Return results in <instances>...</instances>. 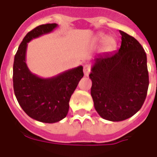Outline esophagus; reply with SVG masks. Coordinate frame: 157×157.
<instances>
[{"mask_svg":"<svg viewBox=\"0 0 157 157\" xmlns=\"http://www.w3.org/2000/svg\"><path fill=\"white\" fill-rule=\"evenodd\" d=\"M90 65H88V64H86L83 67V74L85 76H88V74H90Z\"/></svg>","mask_w":157,"mask_h":157,"instance_id":"34e87169","label":"esophagus"}]
</instances>
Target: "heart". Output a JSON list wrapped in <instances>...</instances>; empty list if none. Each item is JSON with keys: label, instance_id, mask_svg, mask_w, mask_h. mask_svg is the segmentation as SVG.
<instances>
[{"label": "heart", "instance_id": "1", "mask_svg": "<svg viewBox=\"0 0 157 157\" xmlns=\"http://www.w3.org/2000/svg\"><path fill=\"white\" fill-rule=\"evenodd\" d=\"M97 42H99V43H102V42H105V49L107 50H110V49H113L114 47L116 46V41L112 37H106L105 35H100L98 38L97 39Z\"/></svg>", "mask_w": 157, "mask_h": 157}]
</instances>
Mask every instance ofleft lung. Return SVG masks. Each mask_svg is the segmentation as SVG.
I'll list each match as a JSON object with an SVG mask.
<instances>
[{
  "mask_svg": "<svg viewBox=\"0 0 157 157\" xmlns=\"http://www.w3.org/2000/svg\"><path fill=\"white\" fill-rule=\"evenodd\" d=\"M119 32L120 49L96 55L89 74L94 108L101 117L112 122L136 114L144 103L149 85L144 49L134 37Z\"/></svg>",
  "mask_w": 157,
  "mask_h": 157,
  "instance_id": "8db88e82",
  "label": "left lung"
}]
</instances>
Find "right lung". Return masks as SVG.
<instances>
[{
	"mask_svg": "<svg viewBox=\"0 0 157 157\" xmlns=\"http://www.w3.org/2000/svg\"><path fill=\"white\" fill-rule=\"evenodd\" d=\"M57 26L55 23L41 25L27 33L13 64V87L19 104L31 118L45 123L59 122L67 116L71 95L83 77V66L46 78L32 74L28 68L27 43L52 32Z\"/></svg>",
	"mask_w": 157,
	"mask_h": 157,
	"instance_id": "right-lung-1",
	"label": "right lung"
}]
</instances>
